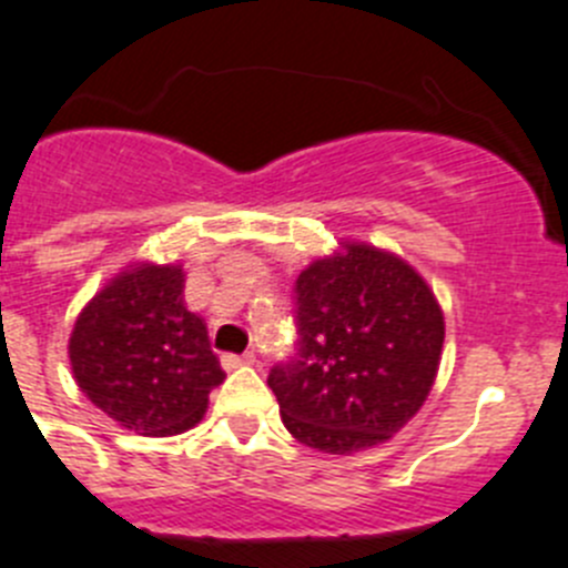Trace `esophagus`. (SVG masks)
Here are the masks:
<instances>
[{"label": "esophagus", "mask_w": 568, "mask_h": 568, "mask_svg": "<svg viewBox=\"0 0 568 568\" xmlns=\"http://www.w3.org/2000/svg\"><path fill=\"white\" fill-rule=\"evenodd\" d=\"M221 364H224V369H237V367H248V364H254V353H246V356H224L221 358Z\"/></svg>", "instance_id": "34e87169"}]
</instances>
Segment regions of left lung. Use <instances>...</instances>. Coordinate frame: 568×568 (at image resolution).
<instances>
[{
	"mask_svg": "<svg viewBox=\"0 0 568 568\" xmlns=\"http://www.w3.org/2000/svg\"><path fill=\"white\" fill-rule=\"evenodd\" d=\"M296 356L268 373L291 437L322 454L395 437L437 381L445 316L400 254L338 241L296 280Z\"/></svg>",
	"mask_w": 568,
	"mask_h": 568,
	"instance_id": "8db88e82",
	"label": "left lung"
}]
</instances>
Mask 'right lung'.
Masks as SVG:
<instances>
[{"instance_id":"1","label":"right lung","mask_w":568,"mask_h":568,"mask_svg":"<svg viewBox=\"0 0 568 568\" xmlns=\"http://www.w3.org/2000/svg\"><path fill=\"white\" fill-rule=\"evenodd\" d=\"M184 277L179 263H131L83 305L69 336L83 395L142 437L193 428L226 378L204 320L184 302Z\"/></svg>"}]
</instances>
